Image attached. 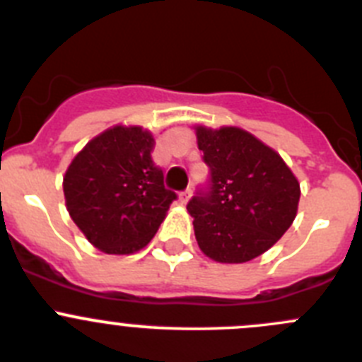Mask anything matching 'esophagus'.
<instances>
[{
    "label": "esophagus",
    "mask_w": 362,
    "mask_h": 362,
    "mask_svg": "<svg viewBox=\"0 0 362 362\" xmlns=\"http://www.w3.org/2000/svg\"><path fill=\"white\" fill-rule=\"evenodd\" d=\"M188 199H190V190H185L179 194V201H181V203H187Z\"/></svg>",
    "instance_id": "esophagus-1"
}]
</instances>
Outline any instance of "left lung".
<instances>
[{
	"mask_svg": "<svg viewBox=\"0 0 362 362\" xmlns=\"http://www.w3.org/2000/svg\"><path fill=\"white\" fill-rule=\"evenodd\" d=\"M209 187L187 209L204 255L246 263L276 245L296 219L299 181L276 150L238 127H197Z\"/></svg>",
	"mask_w": 362,
	"mask_h": 362,
	"instance_id": "1",
	"label": "left lung"
}]
</instances>
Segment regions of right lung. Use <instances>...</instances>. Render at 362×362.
I'll return each instance as SVG.
<instances>
[{
	"instance_id": "right-lung-1",
	"label": "right lung",
	"mask_w": 362,
	"mask_h": 362,
	"mask_svg": "<svg viewBox=\"0 0 362 362\" xmlns=\"http://www.w3.org/2000/svg\"><path fill=\"white\" fill-rule=\"evenodd\" d=\"M153 145L141 127L117 124L86 143L63 177L70 217L105 254L141 250L177 199L153 165Z\"/></svg>"
}]
</instances>
